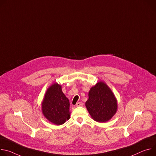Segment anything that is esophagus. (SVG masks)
I'll list each match as a JSON object with an SVG mask.
<instances>
[{"label":"esophagus","instance_id":"esophagus-1","mask_svg":"<svg viewBox=\"0 0 156 156\" xmlns=\"http://www.w3.org/2000/svg\"><path fill=\"white\" fill-rule=\"evenodd\" d=\"M83 106V104L82 102H78L76 104V107H80V106Z\"/></svg>","mask_w":156,"mask_h":156}]
</instances>
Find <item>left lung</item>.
<instances>
[{
	"label": "left lung",
	"mask_w": 156,
	"mask_h": 156,
	"mask_svg": "<svg viewBox=\"0 0 156 156\" xmlns=\"http://www.w3.org/2000/svg\"><path fill=\"white\" fill-rule=\"evenodd\" d=\"M85 106L92 119L99 122L108 121L118 110L116 98L106 83L102 81L90 88Z\"/></svg>",
	"instance_id": "left-lung-1"
}]
</instances>
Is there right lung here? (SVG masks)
Returning <instances> with one entry per match:
<instances>
[{"mask_svg":"<svg viewBox=\"0 0 156 156\" xmlns=\"http://www.w3.org/2000/svg\"><path fill=\"white\" fill-rule=\"evenodd\" d=\"M41 105L44 116L54 124L62 125L69 119V100L56 82L48 87Z\"/></svg>","mask_w":156,"mask_h":156,"instance_id":"obj_1","label":"right lung"}]
</instances>
